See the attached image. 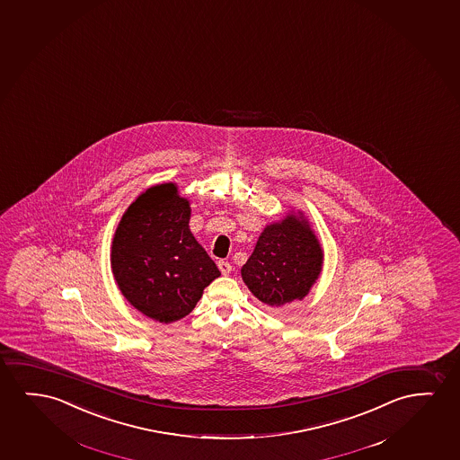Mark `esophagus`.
Here are the masks:
<instances>
[{
    "mask_svg": "<svg viewBox=\"0 0 460 460\" xmlns=\"http://www.w3.org/2000/svg\"><path fill=\"white\" fill-rule=\"evenodd\" d=\"M218 269H220L223 275H229L231 270H233V267H231V264H229L227 261H218Z\"/></svg>",
    "mask_w": 460,
    "mask_h": 460,
    "instance_id": "1",
    "label": "esophagus"
}]
</instances>
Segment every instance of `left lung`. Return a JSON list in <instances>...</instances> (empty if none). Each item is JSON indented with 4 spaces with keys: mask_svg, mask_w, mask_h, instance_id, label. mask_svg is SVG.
Segmentation results:
<instances>
[{
    "mask_svg": "<svg viewBox=\"0 0 460 460\" xmlns=\"http://www.w3.org/2000/svg\"><path fill=\"white\" fill-rule=\"evenodd\" d=\"M323 250L303 212L264 227L242 267V279L259 302L281 308L303 300L321 277Z\"/></svg>",
    "mask_w": 460,
    "mask_h": 460,
    "instance_id": "left-lung-1",
    "label": "left lung"
}]
</instances>
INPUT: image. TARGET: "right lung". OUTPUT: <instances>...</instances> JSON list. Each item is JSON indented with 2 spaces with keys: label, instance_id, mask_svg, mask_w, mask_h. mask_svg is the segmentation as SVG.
<instances>
[{
  "label": "right lung",
  "instance_id": "obj_1",
  "mask_svg": "<svg viewBox=\"0 0 460 460\" xmlns=\"http://www.w3.org/2000/svg\"><path fill=\"white\" fill-rule=\"evenodd\" d=\"M190 201L158 183L127 208L111 243V270L133 308L160 323L189 315L221 273L190 231Z\"/></svg>",
  "mask_w": 460,
  "mask_h": 460
}]
</instances>
